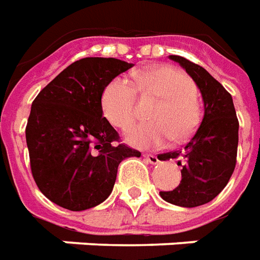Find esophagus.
<instances>
[{"label":"esophagus","instance_id":"esophagus-1","mask_svg":"<svg viewBox=\"0 0 260 260\" xmlns=\"http://www.w3.org/2000/svg\"><path fill=\"white\" fill-rule=\"evenodd\" d=\"M144 159L151 165H156L159 164V159L156 155H153V153H144Z\"/></svg>","mask_w":260,"mask_h":260}]
</instances>
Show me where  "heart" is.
I'll use <instances>...</instances> for the list:
<instances>
[{
  "instance_id": "b5f03b06",
  "label": "heart",
  "mask_w": 260,
  "mask_h": 260,
  "mask_svg": "<svg viewBox=\"0 0 260 260\" xmlns=\"http://www.w3.org/2000/svg\"><path fill=\"white\" fill-rule=\"evenodd\" d=\"M134 86L123 77L112 79L101 94V109L115 127L127 128L137 116V93L155 96L159 102L148 123H138L126 133L127 141L138 148H160L190 138L201 123L197 87L190 76L173 66H151L134 73Z\"/></svg>"
}]
</instances>
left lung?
<instances>
[{
    "label": "left lung",
    "instance_id": "8db88e82",
    "mask_svg": "<svg viewBox=\"0 0 260 260\" xmlns=\"http://www.w3.org/2000/svg\"><path fill=\"white\" fill-rule=\"evenodd\" d=\"M192 77L204 100L200 127L184 147L162 155V160L177 159L181 181L172 191L159 194L166 202L184 208L204 205L220 194L237 164L238 119L230 92L202 66L179 55H170Z\"/></svg>",
    "mask_w": 260,
    "mask_h": 260
}]
</instances>
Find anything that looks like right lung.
<instances>
[{
    "instance_id": "1",
    "label": "right lung",
    "mask_w": 260,
    "mask_h": 260,
    "mask_svg": "<svg viewBox=\"0 0 260 260\" xmlns=\"http://www.w3.org/2000/svg\"><path fill=\"white\" fill-rule=\"evenodd\" d=\"M133 66L115 58H83L40 91L26 126L31 174L56 205L86 210L111 195L123 159L141 156L119 143L102 117L104 87Z\"/></svg>"
}]
</instances>
